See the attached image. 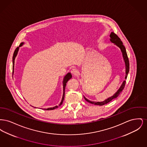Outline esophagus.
Instances as JSON below:
<instances>
[{
    "label": "esophagus",
    "mask_w": 147,
    "mask_h": 147,
    "mask_svg": "<svg viewBox=\"0 0 147 147\" xmlns=\"http://www.w3.org/2000/svg\"><path fill=\"white\" fill-rule=\"evenodd\" d=\"M71 74H73V76H77V74H78V71H77L76 69H72L71 70Z\"/></svg>",
    "instance_id": "esophagus-1"
}]
</instances>
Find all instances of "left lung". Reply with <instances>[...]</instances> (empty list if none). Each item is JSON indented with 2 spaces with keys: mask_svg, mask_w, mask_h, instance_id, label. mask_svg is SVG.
<instances>
[{
  "mask_svg": "<svg viewBox=\"0 0 147 147\" xmlns=\"http://www.w3.org/2000/svg\"><path fill=\"white\" fill-rule=\"evenodd\" d=\"M110 41L113 43L114 45H115L116 46H117L119 48V49H121V52L122 53V56L123 58V60L125 63V68H126V75H125V79H127L128 74L129 73V60L128 58V56L126 52V48L123 45V43L121 41V40H120V38L119 37L116 35L115 33L111 32V34L110 35ZM126 84V80H124L122 83V85H121L120 88H119V90L116 91L112 96L110 97V98H107V99L101 102H97V101H91L90 100H88V98H85L84 96L85 100L88 101V102L92 104H94V105H100V106H102V105H105L107 103H109V102H110L111 101H112L113 99H115L116 98H117L119 96V95L120 94V93L121 92V91L123 90V89L125 88Z\"/></svg>",
  "mask_w": 147,
  "mask_h": 147,
  "instance_id": "left-lung-1",
  "label": "left lung"
}]
</instances>
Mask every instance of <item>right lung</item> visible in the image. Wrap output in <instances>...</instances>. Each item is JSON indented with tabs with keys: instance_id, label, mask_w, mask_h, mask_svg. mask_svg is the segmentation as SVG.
I'll return each instance as SVG.
<instances>
[{
	"instance_id": "obj_1",
	"label": "right lung",
	"mask_w": 147,
	"mask_h": 147,
	"mask_svg": "<svg viewBox=\"0 0 147 147\" xmlns=\"http://www.w3.org/2000/svg\"><path fill=\"white\" fill-rule=\"evenodd\" d=\"M24 44V42H22L20 43V46L19 47H18L14 51V54H13V73H14V63H15V58L18 55V51L19 50V47H21ZM72 78V76L71 74L70 73H67L64 77L63 78V96H62V100H61V102H60L59 105L58 106H61V105L63 103V100H64V95H65V88L66 86V85H67V83L68 82V81L71 78ZM58 106H56L55 107H50V108H48V109H44V110H54L56 108H57L58 107Z\"/></svg>"
}]
</instances>
